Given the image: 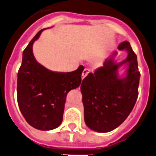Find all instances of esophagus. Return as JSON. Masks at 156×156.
<instances>
[{"label": "esophagus", "mask_w": 156, "mask_h": 156, "mask_svg": "<svg viewBox=\"0 0 156 156\" xmlns=\"http://www.w3.org/2000/svg\"><path fill=\"white\" fill-rule=\"evenodd\" d=\"M90 72V70L89 69H87V68L84 69V70L83 71V73H82V79H84V78H85V77L88 75V73Z\"/></svg>", "instance_id": "esophagus-1"}]
</instances>
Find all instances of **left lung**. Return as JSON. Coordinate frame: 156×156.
I'll return each instance as SVG.
<instances>
[{"mask_svg":"<svg viewBox=\"0 0 156 156\" xmlns=\"http://www.w3.org/2000/svg\"><path fill=\"white\" fill-rule=\"evenodd\" d=\"M118 49L128 51L126 60L115 63L113 57L107 59L94 73H90L81 84L85 122L99 133H108L121 125L133 110L139 95L137 56L128 41L122 42ZM124 63H129L127 75L120 79L117 69Z\"/></svg>","mask_w":156,"mask_h":156,"instance_id":"8db88e82","label":"left lung"}]
</instances>
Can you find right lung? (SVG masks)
<instances>
[{
    "mask_svg": "<svg viewBox=\"0 0 156 156\" xmlns=\"http://www.w3.org/2000/svg\"><path fill=\"white\" fill-rule=\"evenodd\" d=\"M44 29L35 35L23 52L17 73V103L22 115L34 128L51 130L61 124L67 93L81 83L83 66L68 73L53 72L35 60L33 44Z\"/></svg>",
    "mask_w": 156,
    "mask_h": 156,
    "instance_id": "right-lung-1",
    "label": "right lung"
}]
</instances>
